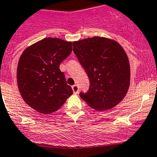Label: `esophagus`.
Wrapping results in <instances>:
<instances>
[{
  "label": "esophagus",
  "instance_id": "esophagus-1",
  "mask_svg": "<svg viewBox=\"0 0 157 157\" xmlns=\"http://www.w3.org/2000/svg\"><path fill=\"white\" fill-rule=\"evenodd\" d=\"M72 89H73V91L74 94H78L79 92V87L78 85L75 84V85L72 86Z\"/></svg>",
  "mask_w": 157,
  "mask_h": 157
}]
</instances>
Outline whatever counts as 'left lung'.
Segmentation results:
<instances>
[{
  "mask_svg": "<svg viewBox=\"0 0 157 157\" xmlns=\"http://www.w3.org/2000/svg\"><path fill=\"white\" fill-rule=\"evenodd\" d=\"M73 52L90 80L80 98L98 111L112 109L126 95L130 85L128 56L116 40L94 36L73 42Z\"/></svg>",
  "mask_w": 157,
  "mask_h": 157,
  "instance_id": "8db88e82",
  "label": "left lung"
}]
</instances>
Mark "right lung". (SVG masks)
<instances>
[{
	"label": "right lung",
	"mask_w": 157,
	"mask_h": 157,
	"mask_svg": "<svg viewBox=\"0 0 157 157\" xmlns=\"http://www.w3.org/2000/svg\"><path fill=\"white\" fill-rule=\"evenodd\" d=\"M71 52L72 42L47 37L22 52L17 68V83L21 96L31 108L50 114L73 94L59 69Z\"/></svg>",
	"instance_id": "add662e5"
}]
</instances>
